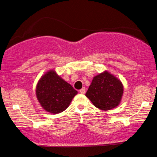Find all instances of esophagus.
I'll use <instances>...</instances> for the list:
<instances>
[{"mask_svg": "<svg viewBox=\"0 0 157 157\" xmlns=\"http://www.w3.org/2000/svg\"><path fill=\"white\" fill-rule=\"evenodd\" d=\"M80 92L82 94H84L86 93V89H85V88H82V89H81L80 90Z\"/></svg>", "mask_w": 157, "mask_h": 157, "instance_id": "1", "label": "esophagus"}]
</instances>
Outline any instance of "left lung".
Instances as JSON below:
<instances>
[{
	"mask_svg": "<svg viewBox=\"0 0 157 157\" xmlns=\"http://www.w3.org/2000/svg\"><path fill=\"white\" fill-rule=\"evenodd\" d=\"M123 91L120 79L104 71L93 77L86 96L97 109L109 111L120 105Z\"/></svg>",
	"mask_w": 157,
	"mask_h": 157,
	"instance_id": "obj_1",
	"label": "left lung"
}]
</instances>
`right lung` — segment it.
I'll list each match as a JSON object with an SVG mask.
<instances>
[{
	"label": "right lung",
	"mask_w": 157,
	"mask_h": 157,
	"mask_svg": "<svg viewBox=\"0 0 157 157\" xmlns=\"http://www.w3.org/2000/svg\"><path fill=\"white\" fill-rule=\"evenodd\" d=\"M36 97L40 105L51 113L63 112L69 106L77 91L53 69L41 76L36 86Z\"/></svg>",
	"instance_id": "obj_1"
}]
</instances>
